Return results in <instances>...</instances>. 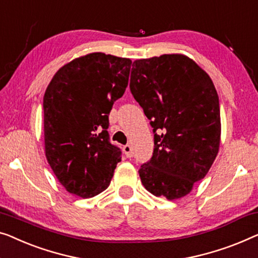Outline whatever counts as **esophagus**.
<instances>
[{
	"mask_svg": "<svg viewBox=\"0 0 258 258\" xmlns=\"http://www.w3.org/2000/svg\"><path fill=\"white\" fill-rule=\"evenodd\" d=\"M123 152H124V155L128 157V158H130V157H133V148L132 145L126 144L123 147Z\"/></svg>",
	"mask_w": 258,
	"mask_h": 258,
	"instance_id": "esophagus-1",
	"label": "esophagus"
}]
</instances>
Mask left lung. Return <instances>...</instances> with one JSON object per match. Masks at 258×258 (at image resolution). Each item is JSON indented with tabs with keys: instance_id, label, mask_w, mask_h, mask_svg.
Masks as SVG:
<instances>
[{
	"instance_id": "1",
	"label": "left lung",
	"mask_w": 258,
	"mask_h": 258,
	"mask_svg": "<svg viewBox=\"0 0 258 258\" xmlns=\"http://www.w3.org/2000/svg\"><path fill=\"white\" fill-rule=\"evenodd\" d=\"M130 92L154 129V152L138 170L156 197L174 200L205 178L219 151L220 103L210 76L182 54L135 60Z\"/></svg>"
}]
</instances>
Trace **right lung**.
<instances>
[{
  "label": "right lung",
  "mask_w": 258,
  "mask_h": 258,
  "mask_svg": "<svg viewBox=\"0 0 258 258\" xmlns=\"http://www.w3.org/2000/svg\"><path fill=\"white\" fill-rule=\"evenodd\" d=\"M132 60L101 52L66 64L43 99L45 155L67 192L95 197L110 184L121 162L109 142V113L128 86Z\"/></svg>",
  "instance_id": "add662e5"
}]
</instances>
